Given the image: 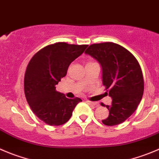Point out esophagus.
I'll return each mask as SVG.
<instances>
[{"instance_id":"1","label":"esophagus","mask_w":159,"mask_h":159,"mask_svg":"<svg viewBox=\"0 0 159 159\" xmlns=\"http://www.w3.org/2000/svg\"><path fill=\"white\" fill-rule=\"evenodd\" d=\"M86 103L88 104L92 105V106H94V107H97L99 105V103H96V102H93V101H89V100H86Z\"/></svg>"}]
</instances>
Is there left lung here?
Here are the masks:
<instances>
[{"label":"left lung","mask_w":159,"mask_h":159,"mask_svg":"<svg viewBox=\"0 0 159 159\" xmlns=\"http://www.w3.org/2000/svg\"><path fill=\"white\" fill-rule=\"evenodd\" d=\"M85 53L101 65L103 84L112 98L111 106L103 105L109 115L102 122L109 126L121 124L134 113L143 96L141 67L129 51L113 42L91 44Z\"/></svg>","instance_id":"obj_1"}]
</instances>
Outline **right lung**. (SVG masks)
Here are the masks:
<instances>
[{"label":"right lung","mask_w":159,"mask_h":159,"mask_svg":"<svg viewBox=\"0 0 159 159\" xmlns=\"http://www.w3.org/2000/svg\"><path fill=\"white\" fill-rule=\"evenodd\" d=\"M87 44L57 42L45 46L31 58L24 76L27 103L38 118L49 125H61L70 118L80 98L68 99L56 90L70 64L81 56Z\"/></svg>","instance_id":"right-lung-1"}]
</instances>
